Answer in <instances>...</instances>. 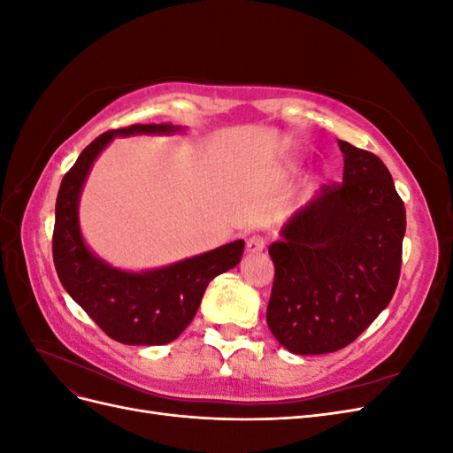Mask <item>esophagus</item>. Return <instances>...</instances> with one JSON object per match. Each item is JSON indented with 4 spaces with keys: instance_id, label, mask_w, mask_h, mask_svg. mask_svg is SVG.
<instances>
[{
    "instance_id": "1",
    "label": "esophagus",
    "mask_w": 453,
    "mask_h": 453,
    "mask_svg": "<svg viewBox=\"0 0 453 453\" xmlns=\"http://www.w3.org/2000/svg\"><path fill=\"white\" fill-rule=\"evenodd\" d=\"M265 248H266V240H265L263 236L255 234V236H251V238L248 240V251H250V253H260Z\"/></svg>"
}]
</instances>
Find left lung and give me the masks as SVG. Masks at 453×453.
<instances>
[{
  "mask_svg": "<svg viewBox=\"0 0 453 453\" xmlns=\"http://www.w3.org/2000/svg\"><path fill=\"white\" fill-rule=\"evenodd\" d=\"M342 183L323 185L268 253L272 334L296 355L349 346L389 304L401 278L404 202L374 153L338 140Z\"/></svg>",
  "mask_w": 453,
  "mask_h": 453,
  "instance_id": "8db88e82",
  "label": "left lung"
}]
</instances>
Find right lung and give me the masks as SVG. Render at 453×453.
<instances>
[{"label":"right lung","instance_id":"add662e5","mask_svg":"<svg viewBox=\"0 0 453 453\" xmlns=\"http://www.w3.org/2000/svg\"><path fill=\"white\" fill-rule=\"evenodd\" d=\"M173 130L175 127L162 122L104 132L79 155L58 190L52 232V258L58 278L88 318L120 344L162 346L175 340L193 321L208 283L234 268L243 253V240H236L168 268L130 273L102 263L81 238L79 193L102 149L115 135Z\"/></svg>","mask_w":453,"mask_h":453}]
</instances>
